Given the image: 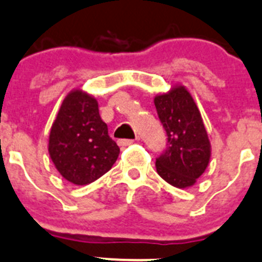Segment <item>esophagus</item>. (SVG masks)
Here are the masks:
<instances>
[{"label":"esophagus","instance_id":"34e87169","mask_svg":"<svg viewBox=\"0 0 262 262\" xmlns=\"http://www.w3.org/2000/svg\"><path fill=\"white\" fill-rule=\"evenodd\" d=\"M117 143H119V146H129L134 143V141L133 139H120V141H117Z\"/></svg>","mask_w":262,"mask_h":262}]
</instances>
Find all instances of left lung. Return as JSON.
<instances>
[{
    "label": "left lung",
    "instance_id": "8db88e82",
    "mask_svg": "<svg viewBox=\"0 0 262 262\" xmlns=\"http://www.w3.org/2000/svg\"><path fill=\"white\" fill-rule=\"evenodd\" d=\"M168 136V147L156 159V170L178 189L194 186L211 159V142L194 98L183 85L154 98Z\"/></svg>",
    "mask_w": 262,
    "mask_h": 262
}]
</instances>
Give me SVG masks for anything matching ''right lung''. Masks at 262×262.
Masks as SVG:
<instances>
[{"instance_id":"obj_1","label":"right lung","mask_w":262,"mask_h":262,"mask_svg":"<svg viewBox=\"0 0 262 262\" xmlns=\"http://www.w3.org/2000/svg\"><path fill=\"white\" fill-rule=\"evenodd\" d=\"M48 150L60 176L77 186L108 172L120 152L99 116L97 99L81 89L71 90L63 99L51 125Z\"/></svg>"}]
</instances>
